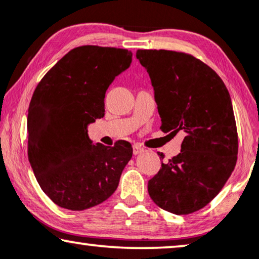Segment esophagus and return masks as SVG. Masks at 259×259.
I'll return each mask as SVG.
<instances>
[{
	"mask_svg": "<svg viewBox=\"0 0 259 259\" xmlns=\"http://www.w3.org/2000/svg\"><path fill=\"white\" fill-rule=\"evenodd\" d=\"M145 150L141 146H139V145H133V154H140L143 153Z\"/></svg>",
	"mask_w": 259,
	"mask_h": 259,
	"instance_id": "esophagus-1",
	"label": "esophagus"
}]
</instances>
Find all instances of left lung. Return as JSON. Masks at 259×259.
<instances>
[{"mask_svg": "<svg viewBox=\"0 0 259 259\" xmlns=\"http://www.w3.org/2000/svg\"><path fill=\"white\" fill-rule=\"evenodd\" d=\"M137 59L151 77L161 131L185 133L180 153L148 180V194L162 210L192 213L221 192L235 169L238 134L229 91L213 69L190 54L138 49Z\"/></svg>", "mask_w": 259, "mask_h": 259, "instance_id": "8db88e82", "label": "left lung"}]
</instances>
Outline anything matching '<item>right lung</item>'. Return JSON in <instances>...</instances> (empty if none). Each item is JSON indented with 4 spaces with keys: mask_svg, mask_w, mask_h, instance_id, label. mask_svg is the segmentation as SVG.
<instances>
[{
    "mask_svg": "<svg viewBox=\"0 0 259 259\" xmlns=\"http://www.w3.org/2000/svg\"><path fill=\"white\" fill-rule=\"evenodd\" d=\"M132 52L81 46L35 88L28 108V159L38 185L60 207L82 211L108 199L132 158L128 141L94 145L87 126L105 115V94L131 66Z\"/></svg>",
    "mask_w": 259,
    "mask_h": 259,
    "instance_id": "right-lung-1",
    "label": "right lung"
}]
</instances>
